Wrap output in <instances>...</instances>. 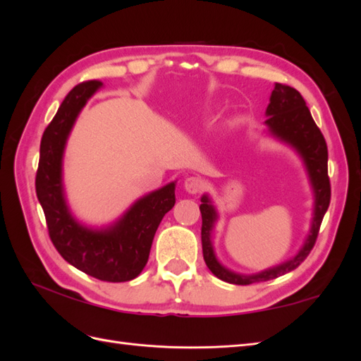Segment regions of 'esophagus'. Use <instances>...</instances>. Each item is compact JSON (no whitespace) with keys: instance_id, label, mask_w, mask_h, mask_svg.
Segmentation results:
<instances>
[{"instance_id":"1","label":"esophagus","mask_w":361,"mask_h":361,"mask_svg":"<svg viewBox=\"0 0 361 361\" xmlns=\"http://www.w3.org/2000/svg\"><path fill=\"white\" fill-rule=\"evenodd\" d=\"M203 186H204L203 180H201V179L197 178V176H188V178L185 179V182H183L185 191L190 192V194H197V192H200L201 190H203Z\"/></svg>"}]
</instances>
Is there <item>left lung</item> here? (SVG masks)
<instances>
[{
	"label": "left lung",
	"instance_id": "8db88e82",
	"mask_svg": "<svg viewBox=\"0 0 361 361\" xmlns=\"http://www.w3.org/2000/svg\"><path fill=\"white\" fill-rule=\"evenodd\" d=\"M265 124L269 128L271 135L286 143H289L290 147H293L298 151V154L302 157V160H304L315 197L314 218L304 246H302V249L295 257L259 274L243 276V274H237L226 269L219 264L218 259H216L212 244V229L214 226L216 219H218V213H216L207 195L201 197L200 212L201 219H203V225H201V244H203L204 262L216 277L231 284L247 286L252 283L268 281L296 269L305 261L307 256L312 250L317 235H319L324 213L327 212L330 204L327 145L320 128L317 127L311 117V112L305 104L304 97L300 96V93L296 89L290 87V85L276 82V87H274L269 97V105L267 108Z\"/></svg>",
	"mask_w": 361,
	"mask_h": 361
}]
</instances>
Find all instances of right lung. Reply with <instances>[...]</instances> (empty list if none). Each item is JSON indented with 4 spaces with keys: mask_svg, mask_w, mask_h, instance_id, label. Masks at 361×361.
Segmentation results:
<instances>
[{
    "mask_svg": "<svg viewBox=\"0 0 361 361\" xmlns=\"http://www.w3.org/2000/svg\"><path fill=\"white\" fill-rule=\"evenodd\" d=\"M102 85L97 80L72 89L42 133L35 190L56 250L72 267L97 280L130 281L145 268L155 231L175 206V182L139 198L114 225L87 228L71 214L63 194L62 158L80 111Z\"/></svg>",
    "mask_w": 361,
    "mask_h": 361,
    "instance_id": "add662e5",
    "label": "right lung"
}]
</instances>
